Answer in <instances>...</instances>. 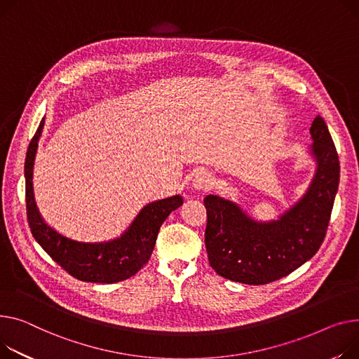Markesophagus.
<instances>
[{
    "mask_svg": "<svg viewBox=\"0 0 359 359\" xmlns=\"http://www.w3.org/2000/svg\"><path fill=\"white\" fill-rule=\"evenodd\" d=\"M213 184V179L208 172H198L192 179V187L196 190H209Z\"/></svg>",
    "mask_w": 359,
    "mask_h": 359,
    "instance_id": "34e87169",
    "label": "esophagus"
}]
</instances>
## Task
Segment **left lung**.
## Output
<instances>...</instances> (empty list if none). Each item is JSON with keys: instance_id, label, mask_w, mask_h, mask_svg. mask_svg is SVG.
I'll return each instance as SVG.
<instances>
[{"instance_id": "left-lung-1", "label": "left lung", "mask_w": 359, "mask_h": 359, "mask_svg": "<svg viewBox=\"0 0 359 359\" xmlns=\"http://www.w3.org/2000/svg\"><path fill=\"white\" fill-rule=\"evenodd\" d=\"M316 172L303 198L278 219L255 221L229 199H203L205 245L210 267L244 284H267L289 276L320 248L339 186V158L323 118L310 127Z\"/></svg>"}]
</instances>
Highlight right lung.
<instances>
[{
    "mask_svg": "<svg viewBox=\"0 0 359 359\" xmlns=\"http://www.w3.org/2000/svg\"><path fill=\"white\" fill-rule=\"evenodd\" d=\"M43 126L44 118L30 141L24 163L27 221L34 240L63 270L78 280L109 284L130 278L147 264L161 224L183 203V198L176 195L146 205L128 229L111 241L79 243L63 236L44 222L33 194V165Z\"/></svg>",
    "mask_w": 359,
    "mask_h": 359,
    "instance_id": "right-lung-1",
    "label": "right lung"
}]
</instances>
